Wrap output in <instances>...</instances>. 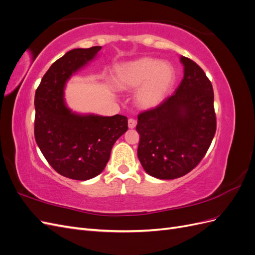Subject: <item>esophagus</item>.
<instances>
[{"label": "esophagus", "instance_id": "obj_1", "mask_svg": "<svg viewBox=\"0 0 255 255\" xmlns=\"http://www.w3.org/2000/svg\"><path fill=\"white\" fill-rule=\"evenodd\" d=\"M128 122V128H134L136 127V125H137V121L135 119H133V118H129Z\"/></svg>", "mask_w": 255, "mask_h": 255}]
</instances>
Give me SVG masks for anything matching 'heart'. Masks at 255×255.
I'll use <instances>...</instances> for the list:
<instances>
[{
  "mask_svg": "<svg viewBox=\"0 0 255 255\" xmlns=\"http://www.w3.org/2000/svg\"><path fill=\"white\" fill-rule=\"evenodd\" d=\"M174 80L173 67L156 58L143 57L117 69L118 86L123 89L139 87L136 100L142 107L156 106L163 101Z\"/></svg>",
  "mask_w": 255,
  "mask_h": 255,
  "instance_id": "obj_1",
  "label": "heart"
}]
</instances>
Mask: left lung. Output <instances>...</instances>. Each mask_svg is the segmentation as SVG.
<instances>
[{"label": "left lung", "mask_w": 255, "mask_h": 255, "mask_svg": "<svg viewBox=\"0 0 255 255\" xmlns=\"http://www.w3.org/2000/svg\"><path fill=\"white\" fill-rule=\"evenodd\" d=\"M184 78L174 94L138 115L137 155L144 170L161 180L181 177L205 156L216 133L214 90L203 69L181 57Z\"/></svg>", "instance_id": "8db88e82"}]
</instances>
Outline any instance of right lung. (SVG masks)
I'll list each match as a JSON object with an SVG mask.
<instances>
[{
  "label": "right lung",
  "instance_id": "add662e5",
  "mask_svg": "<svg viewBox=\"0 0 255 255\" xmlns=\"http://www.w3.org/2000/svg\"><path fill=\"white\" fill-rule=\"evenodd\" d=\"M100 50L96 45L67 52L52 64L35 92V140L54 170L72 180L86 181L101 173L114 143L128 130L126 116H80L64 103L67 80Z\"/></svg>",
  "mask_w": 255,
  "mask_h": 255
}]
</instances>
